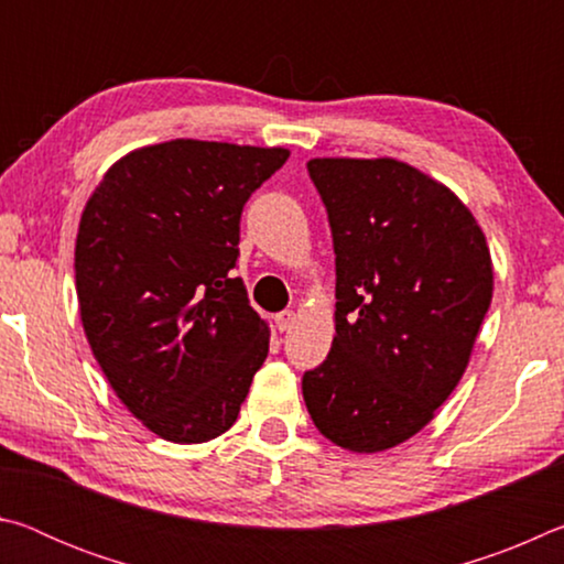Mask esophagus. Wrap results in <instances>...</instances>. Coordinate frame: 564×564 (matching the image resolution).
<instances>
[{
	"instance_id": "esophagus-1",
	"label": "esophagus",
	"mask_w": 564,
	"mask_h": 564,
	"mask_svg": "<svg viewBox=\"0 0 564 564\" xmlns=\"http://www.w3.org/2000/svg\"><path fill=\"white\" fill-rule=\"evenodd\" d=\"M293 323H295V313L293 311H283V313H279V316H275V328H279L281 333L289 330Z\"/></svg>"
}]
</instances>
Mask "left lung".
Listing matches in <instances>:
<instances>
[{
	"label": "left lung",
	"mask_w": 564,
	"mask_h": 564,
	"mask_svg": "<svg viewBox=\"0 0 564 564\" xmlns=\"http://www.w3.org/2000/svg\"><path fill=\"white\" fill-rule=\"evenodd\" d=\"M336 251V336L303 376L330 443L383 453L435 417L473 356L492 301L480 224L441 181L380 159H311Z\"/></svg>",
	"instance_id": "1"
}]
</instances>
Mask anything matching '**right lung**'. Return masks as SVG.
<instances>
[{"instance_id": "add662e5", "label": "right lung", "mask_w": 564, "mask_h": 564, "mask_svg": "<svg viewBox=\"0 0 564 564\" xmlns=\"http://www.w3.org/2000/svg\"><path fill=\"white\" fill-rule=\"evenodd\" d=\"M283 147L174 139L129 151L82 212L76 299L89 348L129 413L169 443L224 435L271 330L231 279L248 196Z\"/></svg>"}]
</instances>
